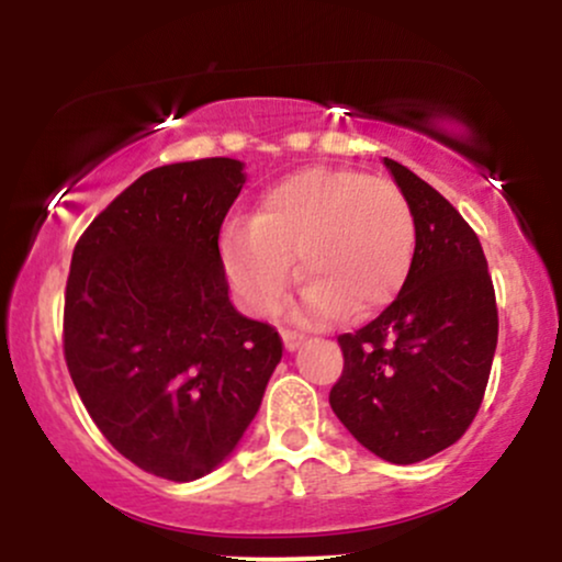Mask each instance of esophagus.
<instances>
[{"instance_id":"obj_1","label":"esophagus","mask_w":562,"mask_h":562,"mask_svg":"<svg viewBox=\"0 0 562 562\" xmlns=\"http://www.w3.org/2000/svg\"><path fill=\"white\" fill-rule=\"evenodd\" d=\"M303 338H306V335L299 333V330H288V327L282 330V344H285L288 351H295V348L303 344Z\"/></svg>"}]
</instances>
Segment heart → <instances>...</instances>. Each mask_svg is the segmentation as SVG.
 <instances>
[{
  "label": "heart",
  "mask_w": 562,
  "mask_h": 562,
  "mask_svg": "<svg viewBox=\"0 0 562 562\" xmlns=\"http://www.w3.org/2000/svg\"><path fill=\"white\" fill-rule=\"evenodd\" d=\"M314 317L362 319L393 301L415 256V216L391 182L357 169H303L263 190L248 222L222 237L232 288L272 314L293 277Z\"/></svg>",
  "instance_id": "1"
}]
</instances>
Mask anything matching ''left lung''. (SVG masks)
<instances>
[{
  "mask_svg": "<svg viewBox=\"0 0 562 562\" xmlns=\"http://www.w3.org/2000/svg\"><path fill=\"white\" fill-rule=\"evenodd\" d=\"M383 164L415 216V256L396 299L338 335L330 406L364 449L412 465L460 441L479 415L499 317L479 235L417 173Z\"/></svg>",
  "mask_w": 562,
  "mask_h": 562,
  "instance_id": "8db88e82",
  "label": "left lung"
}]
</instances>
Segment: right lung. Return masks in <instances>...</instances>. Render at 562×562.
Listing matches in <instances>:
<instances>
[{
	"instance_id": "right-lung-1",
	"label": "right lung",
	"mask_w": 562,
	"mask_h": 562,
	"mask_svg": "<svg viewBox=\"0 0 562 562\" xmlns=\"http://www.w3.org/2000/svg\"><path fill=\"white\" fill-rule=\"evenodd\" d=\"M243 184L232 158L142 173L70 259L63 351L76 391L113 449L166 481L227 460L282 359L280 333L232 306L218 254Z\"/></svg>"
}]
</instances>
